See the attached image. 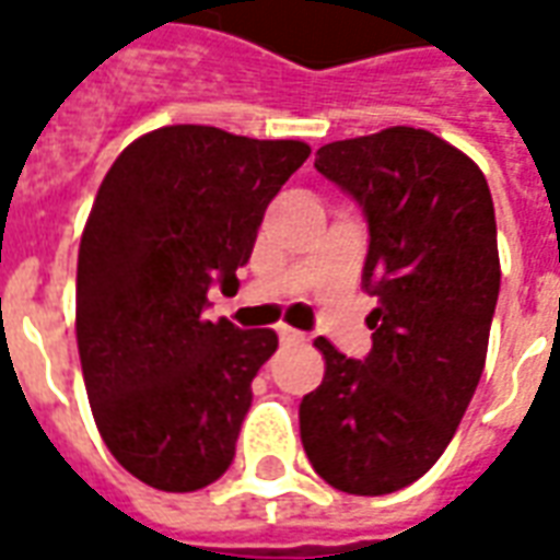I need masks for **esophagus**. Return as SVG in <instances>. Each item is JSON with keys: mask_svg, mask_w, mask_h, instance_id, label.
Segmentation results:
<instances>
[{"mask_svg": "<svg viewBox=\"0 0 560 560\" xmlns=\"http://www.w3.org/2000/svg\"><path fill=\"white\" fill-rule=\"evenodd\" d=\"M279 339L281 345H300V341H305V332L293 327H279Z\"/></svg>", "mask_w": 560, "mask_h": 560, "instance_id": "34e87169", "label": "esophagus"}]
</instances>
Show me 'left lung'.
Instances as JSON below:
<instances>
[{
  "label": "left lung",
  "instance_id": "8db88e82",
  "mask_svg": "<svg viewBox=\"0 0 560 560\" xmlns=\"http://www.w3.org/2000/svg\"><path fill=\"white\" fill-rule=\"evenodd\" d=\"M315 167L363 209L377 308L363 360L315 341L327 372L303 396L300 438L332 489L399 492L441 458L480 384L501 291L492 195L465 152L422 128L336 140Z\"/></svg>",
  "mask_w": 560,
  "mask_h": 560
}]
</instances>
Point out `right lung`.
I'll list each match as a JSON object with an SVG mask.
<instances>
[{
    "label": "right lung",
    "mask_w": 560,
    "mask_h": 560,
    "mask_svg": "<svg viewBox=\"0 0 560 560\" xmlns=\"http://www.w3.org/2000/svg\"><path fill=\"white\" fill-rule=\"evenodd\" d=\"M312 149L212 126L149 131L104 176L78 255V351L92 417L114 458L161 492L231 468L272 329L212 324L269 200Z\"/></svg>",
    "instance_id": "obj_1"
}]
</instances>
